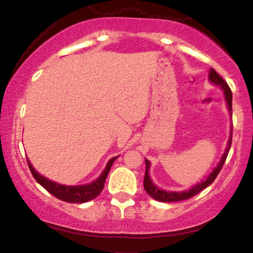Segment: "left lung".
Returning <instances> with one entry per match:
<instances>
[{
    "instance_id": "left-lung-1",
    "label": "left lung",
    "mask_w": 253,
    "mask_h": 253,
    "mask_svg": "<svg viewBox=\"0 0 253 253\" xmlns=\"http://www.w3.org/2000/svg\"><path fill=\"white\" fill-rule=\"evenodd\" d=\"M209 80L212 83V84L220 85V86L222 87V90H224V94H225V99H226V102H227V107H229L230 114L232 115V92H231V89L229 87V85H227V83L225 82V80L222 79V78L220 77V75L217 74L214 69H210ZM231 142H232V129H231V136H230L229 144H227L226 151H225L224 156H222L221 161H220V163L217 164L216 168H215L214 170H212V173L208 176L207 180H203L202 183L197 184V185L193 186V188L189 189V190H186V192H166V190H162V189L157 188V186L152 183L151 178H149V174H148L149 166H151V163H149V161L144 159V161H146V174H144V180H143L144 190H146L147 194H148L149 197H152L153 199L158 200V202H162V203L181 202V200H186V199H189V198H193L194 195L199 194L202 190H204L207 186H209L210 184L215 180V178L217 176V174L220 173V170H221L225 161H226L227 154H229Z\"/></svg>"
}]
</instances>
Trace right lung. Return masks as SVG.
Instances as JSON below:
<instances>
[{"instance_id": "1", "label": "right lung", "mask_w": 253, "mask_h": 253, "mask_svg": "<svg viewBox=\"0 0 253 253\" xmlns=\"http://www.w3.org/2000/svg\"><path fill=\"white\" fill-rule=\"evenodd\" d=\"M117 157L110 159L107 162V166L105 168V170L102 171L101 175L96 179L92 183L86 184V185H61V184L55 183V181H51L49 179L44 178L43 175L38 173L36 169L33 168V166L31 164V162L27 159V163H28L29 169L32 171V175L34 176L37 181L45 189L46 192L50 193L51 195H54L55 198H58L59 200H63V202L67 203H86L90 200L95 199L100 193L102 192L104 189L105 181H106L107 174H109L110 169H111L112 163L115 162Z\"/></svg>"}]
</instances>
